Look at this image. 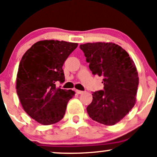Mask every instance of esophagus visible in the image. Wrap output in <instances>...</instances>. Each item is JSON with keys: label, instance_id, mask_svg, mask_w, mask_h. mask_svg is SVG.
I'll use <instances>...</instances> for the list:
<instances>
[{"label": "esophagus", "instance_id": "esophagus-1", "mask_svg": "<svg viewBox=\"0 0 157 157\" xmlns=\"http://www.w3.org/2000/svg\"><path fill=\"white\" fill-rule=\"evenodd\" d=\"M76 93L78 94H83L84 91H80V90H76Z\"/></svg>", "mask_w": 157, "mask_h": 157}]
</instances>
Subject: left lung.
<instances>
[{
    "mask_svg": "<svg viewBox=\"0 0 157 157\" xmlns=\"http://www.w3.org/2000/svg\"><path fill=\"white\" fill-rule=\"evenodd\" d=\"M80 48L93 75L103 77L104 89L92 94L88 114L100 124L115 125L136 103L139 77L134 60L121 46L111 42L87 43Z\"/></svg>",
    "mask_w": 157,
    "mask_h": 157,
    "instance_id": "obj_1",
    "label": "left lung"
}]
</instances>
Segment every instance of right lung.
<instances>
[{"label":"right lung","instance_id":"obj_1","mask_svg":"<svg viewBox=\"0 0 157 157\" xmlns=\"http://www.w3.org/2000/svg\"><path fill=\"white\" fill-rule=\"evenodd\" d=\"M78 46L76 43L44 40L25 52L19 64L16 89L27 114L44 125L57 123L63 118L72 90L56 87L63 82L64 62Z\"/></svg>","mask_w":157,"mask_h":157}]
</instances>
